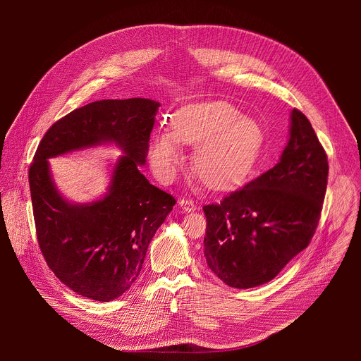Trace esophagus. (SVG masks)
Instances as JSON below:
<instances>
[{"label": "esophagus", "instance_id": "1", "mask_svg": "<svg viewBox=\"0 0 361 361\" xmlns=\"http://www.w3.org/2000/svg\"><path fill=\"white\" fill-rule=\"evenodd\" d=\"M178 205H180V209H181L183 213H191V212L195 210V204H194V201L190 200V198H183V200H180Z\"/></svg>", "mask_w": 361, "mask_h": 361}]
</instances>
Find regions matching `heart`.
I'll list each match as a JSON object with an SVG mask.
<instances>
[{
    "mask_svg": "<svg viewBox=\"0 0 361 361\" xmlns=\"http://www.w3.org/2000/svg\"><path fill=\"white\" fill-rule=\"evenodd\" d=\"M181 144L195 147L192 167L212 188H228L254 169L264 144L262 126L224 101L198 102L181 109L171 131L159 133L149 147V161L161 178H171L183 161Z\"/></svg>",
    "mask_w": 361,
    "mask_h": 361,
    "instance_id": "obj_1",
    "label": "heart"
}]
</instances>
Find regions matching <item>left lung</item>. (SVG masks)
<instances>
[{
  "label": "left lung",
  "mask_w": 361,
  "mask_h": 361,
  "mask_svg": "<svg viewBox=\"0 0 361 361\" xmlns=\"http://www.w3.org/2000/svg\"><path fill=\"white\" fill-rule=\"evenodd\" d=\"M280 161L220 204L204 205V257L210 270L234 288L273 280L302 251L317 228L329 163L310 121L290 116Z\"/></svg>",
  "instance_id": "8db88e82"
}]
</instances>
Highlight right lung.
<instances>
[{"instance_id": "1", "label": "right lung", "mask_w": 361, "mask_h": 361, "mask_svg": "<svg viewBox=\"0 0 361 361\" xmlns=\"http://www.w3.org/2000/svg\"><path fill=\"white\" fill-rule=\"evenodd\" d=\"M159 107L148 98L90 102L51 126L35 151L28 180L38 244L56 277L80 295L107 302L130 290L176 204L140 173ZM104 143L123 151L108 192L91 203L68 202L47 160Z\"/></svg>"}]
</instances>
